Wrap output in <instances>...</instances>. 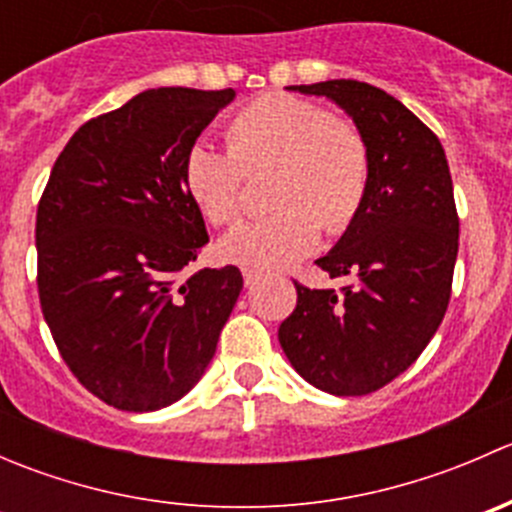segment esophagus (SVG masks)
<instances>
[{
	"label": "esophagus",
	"mask_w": 512,
	"mask_h": 512,
	"mask_svg": "<svg viewBox=\"0 0 512 512\" xmlns=\"http://www.w3.org/2000/svg\"><path fill=\"white\" fill-rule=\"evenodd\" d=\"M260 277H262V272L252 270V267H245V270H242V280H245V285H247V287L255 285V282L260 280Z\"/></svg>",
	"instance_id": "esophagus-1"
}]
</instances>
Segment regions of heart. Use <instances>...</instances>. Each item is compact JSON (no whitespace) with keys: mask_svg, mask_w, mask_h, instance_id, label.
<instances>
[{"mask_svg":"<svg viewBox=\"0 0 512 512\" xmlns=\"http://www.w3.org/2000/svg\"><path fill=\"white\" fill-rule=\"evenodd\" d=\"M227 148L198 141L185 153L183 183L215 227L235 225L247 175L267 173L265 218L232 230L220 255L237 265L282 267L314 250L319 232L339 235L369 193L371 151L356 123L289 94L260 96L225 123Z\"/></svg>","mask_w":512,"mask_h":512,"instance_id":"heart-1","label":"heart"}]
</instances>
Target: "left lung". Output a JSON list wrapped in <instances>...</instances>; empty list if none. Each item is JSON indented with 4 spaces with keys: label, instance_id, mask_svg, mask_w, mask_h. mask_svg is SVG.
Masks as SVG:
<instances>
[{
    "label": "left lung",
    "instance_id": "1",
    "mask_svg": "<svg viewBox=\"0 0 512 512\" xmlns=\"http://www.w3.org/2000/svg\"><path fill=\"white\" fill-rule=\"evenodd\" d=\"M327 96L369 141V193L354 223L317 265L342 289L299 282L280 324L294 369L334 396H364L404 374L448 309L458 255L451 170L436 133L376 86L352 79L289 86Z\"/></svg>",
    "mask_w": 512,
    "mask_h": 512
}]
</instances>
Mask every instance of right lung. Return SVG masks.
<instances>
[{
	"label": "right lung",
	"instance_id": "right-lung-1",
	"mask_svg": "<svg viewBox=\"0 0 512 512\" xmlns=\"http://www.w3.org/2000/svg\"><path fill=\"white\" fill-rule=\"evenodd\" d=\"M235 91L148 89L86 121L36 208V287L61 359L121 411L188 394L242 289L235 265L183 277L208 242L185 153Z\"/></svg>",
	"mask_w": 512,
	"mask_h": 512
}]
</instances>
